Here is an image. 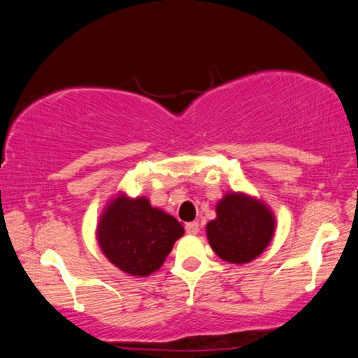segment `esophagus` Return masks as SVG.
<instances>
[{"label": "esophagus", "mask_w": 358, "mask_h": 358, "mask_svg": "<svg viewBox=\"0 0 358 358\" xmlns=\"http://www.w3.org/2000/svg\"><path fill=\"white\" fill-rule=\"evenodd\" d=\"M185 229H186V232L189 234V235H196L199 232V222H196V221L187 222L186 226H185Z\"/></svg>", "instance_id": "1"}]
</instances>
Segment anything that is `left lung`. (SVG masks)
Masks as SVG:
<instances>
[{"label":"left lung","mask_w":358,"mask_h":358,"mask_svg":"<svg viewBox=\"0 0 358 358\" xmlns=\"http://www.w3.org/2000/svg\"><path fill=\"white\" fill-rule=\"evenodd\" d=\"M275 216L264 202L230 192L216 205V220L207 224L211 250L230 264H248L271 241Z\"/></svg>","instance_id":"obj_1"}]
</instances>
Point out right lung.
Returning <instances> with one entry per match:
<instances>
[{
	"mask_svg": "<svg viewBox=\"0 0 358 358\" xmlns=\"http://www.w3.org/2000/svg\"><path fill=\"white\" fill-rule=\"evenodd\" d=\"M185 229L166 211L153 208L148 199L121 194L107 205L98 224L102 252L121 271L148 276L159 270Z\"/></svg>",
	"mask_w": 358,
	"mask_h": 358,
	"instance_id": "right-lung-1",
	"label": "right lung"
}]
</instances>
